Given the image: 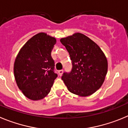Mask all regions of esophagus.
I'll list each match as a JSON object with an SVG mask.
<instances>
[{
  "mask_svg": "<svg viewBox=\"0 0 128 128\" xmlns=\"http://www.w3.org/2000/svg\"><path fill=\"white\" fill-rule=\"evenodd\" d=\"M58 74H59L60 76H62V74H63V70H59V71H58Z\"/></svg>",
  "mask_w": 128,
  "mask_h": 128,
  "instance_id": "34e87169",
  "label": "esophagus"
}]
</instances>
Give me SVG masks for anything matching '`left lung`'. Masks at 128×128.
<instances>
[{"instance_id":"8db88e82","label":"left lung","mask_w":128,"mask_h":128,"mask_svg":"<svg viewBox=\"0 0 128 128\" xmlns=\"http://www.w3.org/2000/svg\"><path fill=\"white\" fill-rule=\"evenodd\" d=\"M70 54L71 72H64L62 80L70 92L79 96H88L97 91L108 71L106 57L95 42L81 33L60 39Z\"/></svg>"}]
</instances>
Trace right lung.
Wrapping results in <instances>:
<instances>
[{
	"label": "right lung",
	"instance_id": "right-lung-1",
	"mask_svg": "<svg viewBox=\"0 0 128 128\" xmlns=\"http://www.w3.org/2000/svg\"><path fill=\"white\" fill-rule=\"evenodd\" d=\"M56 38L44 32L32 37L22 47L14 63V74L23 94L33 101L42 100L50 92L57 74L52 50Z\"/></svg>",
	"mask_w": 128,
	"mask_h": 128
}]
</instances>
